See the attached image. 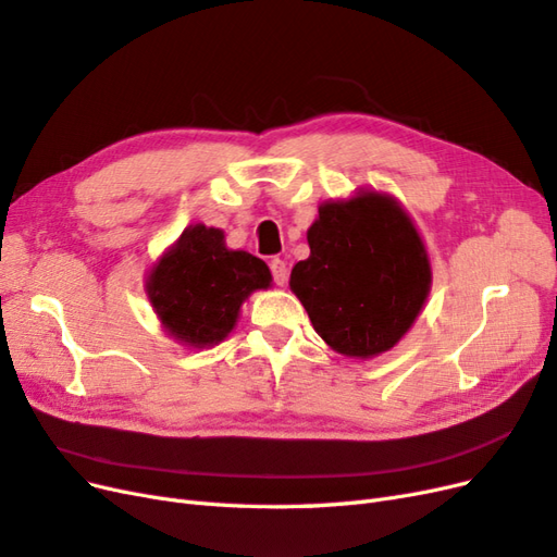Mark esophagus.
<instances>
[{
  "mask_svg": "<svg viewBox=\"0 0 557 557\" xmlns=\"http://www.w3.org/2000/svg\"><path fill=\"white\" fill-rule=\"evenodd\" d=\"M269 267H272V276H274V283L276 285H285L288 283V264H285L283 260L274 258L272 262H269Z\"/></svg>",
  "mask_w": 557,
  "mask_h": 557,
  "instance_id": "obj_1",
  "label": "esophagus"
}]
</instances>
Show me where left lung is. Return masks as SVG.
Segmentation results:
<instances>
[{
    "mask_svg": "<svg viewBox=\"0 0 557 557\" xmlns=\"http://www.w3.org/2000/svg\"><path fill=\"white\" fill-rule=\"evenodd\" d=\"M311 256L293 267L290 290L313 330L348 358H374L411 330L432 285L423 239L391 195L360 190L318 207Z\"/></svg>",
    "mask_w": 557,
    "mask_h": 557,
    "instance_id": "obj_1",
    "label": "left lung"
}]
</instances>
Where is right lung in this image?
I'll use <instances>...</instances> for the list:
<instances>
[{
  "label": "right lung",
  "instance_id": "add662e5",
  "mask_svg": "<svg viewBox=\"0 0 557 557\" xmlns=\"http://www.w3.org/2000/svg\"><path fill=\"white\" fill-rule=\"evenodd\" d=\"M272 285L269 267L246 250H230L218 227L190 225L153 264L146 293L176 342L207 348L237 325L250 293Z\"/></svg>",
  "mask_w": 557,
  "mask_h": 557
}]
</instances>
